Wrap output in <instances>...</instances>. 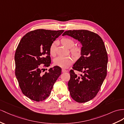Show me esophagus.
<instances>
[{
    "instance_id": "esophagus-1",
    "label": "esophagus",
    "mask_w": 124,
    "mask_h": 124,
    "mask_svg": "<svg viewBox=\"0 0 124 124\" xmlns=\"http://www.w3.org/2000/svg\"><path fill=\"white\" fill-rule=\"evenodd\" d=\"M62 72H68V71L66 70H65V69H62Z\"/></svg>"
}]
</instances>
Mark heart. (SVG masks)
Segmentation results:
<instances>
[{"label":"heart","instance_id":"obj_1","mask_svg":"<svg viewBox=\"0 0 124 124\" xmlns=\"http://www.w3.org/2000/svg\"><path fill=\"white\" fill-rule=\"evenodd\" d=\"M61 42L64 46L69 49H71V53L74 55L78 56L80 54L81 49L79 47H73L74 46V41L70 38H63L61 39ZM56 42H53L50 46L49 52L51 55L54 56L56 55ZM74 60L71 56L62 57L59 56L54 60V63L56 66L62 68H67L70 66Z\"/></svg>","mask_w":124,"mask_h":124}]
</instances>
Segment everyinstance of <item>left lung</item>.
Instances as JSON below:
<instances>
[{"mask_svg": "<svg viewBox=\"0 0 124 124\" xmlns=\"http://www.w3.org/2000/svg\"><path fill=\"white\" fill-rule=\"evenodd\" d=\"M65 35L78 40L82 45L81 56L70 71V93L77 102H87L96 96L106 77L108 56L105 46L100 36L88 30H68L62 36ZM74 70L82 74L78 76Z\"/></svg>", "mask_w": 124, "mask_h": 124, "instance_id": "8db88e82", "label": "left lung"}]
</instances>
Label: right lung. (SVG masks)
I'll list each match as a JSON object with an SVG mask.
<instances>
[{
  "label": "right lung",
  "instance_id": "right-lung-1",
  "mask_svg": "<svg viewBox=\"0 0 124 124\" xmlns=\"http://www.w3.org/2000/svg\"><path fill=\"white\" fill-rule=\"evenodd\" d=\"M64 30L37 29L22 38L15 55V75L23 93L31 100L42 101L48 97L53 85L61 74V68L54 66L42 74V68L51 61L49 48ZM43 64V65H41Z\"/></svg>",
  "mask_w": 124,
  "mask_h": 124
}]
</instances>
